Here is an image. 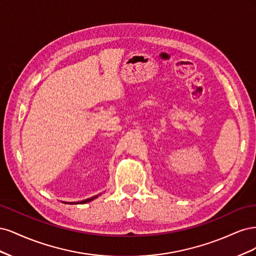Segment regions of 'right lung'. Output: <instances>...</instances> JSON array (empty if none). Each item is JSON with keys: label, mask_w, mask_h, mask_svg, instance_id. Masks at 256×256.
<instances>
[{"label": "right lung", "mask_w": 256, "mask_h": 256, "mask_svg": "<svg viewBox=\"0 0 256 256\" xmlns=\"http://www.w3.org/2000/svg\"><path fill=\"white\" fill-rule=\"evenodd\" d=\"M98 198V196H92V198H86V200H81V202H78V203H66V202H64L65 204H85V203H88V202H90V200H92L94 198Z\"/></svg>", "instance_id": "obj_1"}]
</instances>
